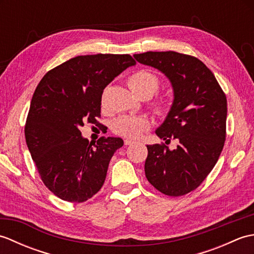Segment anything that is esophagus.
<instances>
[{
    "label": "esophagus",
    "instance_id": "1",
    "mask_svg": "<svg viewBox=\"0 0 254 254\" xmlns=\"http://www.w3.org/2000/svg\"><path fill=\"white\" fill-rule=\"evenodd\" d=\"M134 143H135V141H133V139H128V138L124 139V145H132Z\"/></svg>",
    "mask_w": 254,
    "mask_h": 254
}]
</instances>
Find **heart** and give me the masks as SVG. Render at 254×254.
<instances>
[{
  "label": "heart",
  "mask_w": 254,
  "mask_h": 254,
  "mask_svg": "<svg viewBox=\"0 0 254 254\" xmlns=\"http://www.w3.org/2000/svg\"><path fill=\"white\" fill-rule=\"evenodd\" d=\"M128 87L139 98H150L159 87V80L155 74L147 69H139L132 74L127 79ZM155 112L157 115H165L168 111L164 102H156L154 105ZM149 127V122L146 118L134 117V116H122L113 123V132L118 135L128 138H135L142 135Z\"/></svg>",
  "instance_id": "obj_1"
}]
</instances>
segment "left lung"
<instances>
[{"label": "left lung", "mask_w": 254, "mask_h": 254, "mask_svg": "<svg viewBox=\"0 0 254 254\" xmlns=\"http://www.w3.org/2000/svg\"><path fill=\"white\" fill-rule=\"evenodd\" d=\"M133 57L163 73L174 90L170 110L156 134L166 143L177 138V148L147 145L145 176L166 195H185L201 185L222 153L227 99L214 74L196 58L175 51Z\"/></svg>", "instance_id": "8db88e82"}]
</instances>
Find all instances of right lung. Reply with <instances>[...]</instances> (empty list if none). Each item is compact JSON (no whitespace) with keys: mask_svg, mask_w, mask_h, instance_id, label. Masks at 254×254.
I'll list each match as a JSON object with an SVG mask.
<instances>
[{"mask_svg":"<svg viewBox=\"0 0 254 254\" xmlns=\"http://www.w3.org/2000/svg\"><path fill=\"white\" fill-rule=\"evenodd\" d=\"M128 55L79 56L48 72L32 96L25 126L27 146L41 180L63 201L82 203L104 185L120 137L95 144L82 136L85 122L100 124L104 89L135 65Z\"/></svg>","mask_w":254,"mask_h":254,"instance_id":"add662e5","label":"right lung"}]
</instances>
